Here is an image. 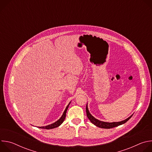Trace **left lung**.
Returning a JSON list of instances; mask_svg holds the SVG:
<instances>
[{"label": "left lung", "mask_w": 152, "mask_h": 152, "mask_svg": "<svg viewBox=\"0 0 152 152\" xmlns=\"http://www.w3.org/2000/svg\"><path fill=\"white\" fill-rule=\"evenodd\" d=\"M86 115H87V117L88 118V119L90 120V121L94 124L95 126L99 127H101V128H103V129H111L113 127H117L118 126L121 125L124 123H125L126 122H127L130 118H131L132 116L131 115L129 117H128L127 118H126L124 120H123L121 121H119V122H113V123H109V122H104V121H102L100 120H99L97 119H96V118H94L89 112L88 111V106L86 104Z\"/></svg>", "instance_id": "obj_1"}]
</instances>
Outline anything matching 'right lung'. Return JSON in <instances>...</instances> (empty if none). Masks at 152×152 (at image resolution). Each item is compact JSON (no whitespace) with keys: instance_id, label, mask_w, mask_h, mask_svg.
I'll use <instances>...</instances> for the list:
<instances>
[{"instance_id":"1","label":"right lung","mask_w":152,"mask_h":152,"mask_svg":"<svg viewBox=\"0 0 152 152\" xmlns=\"http://www.w3.org/2000/svg\"><path fill=\"white\" fill-rule=\"evenodd\" d=\"M70 103H71V102L67 106L66 110H65L63 114L62 115L61 117L58 120H57L56 122H55V123H52L51 124H49V125H48V126H41V127H39L41 128V129H53V128H55V127H57L59 126L63 123V121H64L65 118H66V113H67V109H68V107H69Z\"/></svg>"}]
</instances>
